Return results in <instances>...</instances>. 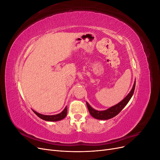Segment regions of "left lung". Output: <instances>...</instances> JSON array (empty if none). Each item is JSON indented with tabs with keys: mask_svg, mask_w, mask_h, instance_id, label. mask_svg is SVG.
<instances>
[{
	"mask_svg": "<svg viewBox=\"0 0 160 160\" xmlns=\"http://www.w3.org/2000/svg\"><path fill=\"white\" fill-rule=\"evenodd\" d=\"M135 87V81L133 84L132 90H131L129 94L125 97L122 101H120L119 103L108 109L107 110H104V111L95 110L93 108H92L88 102H86L87 106H88V110L89 111V113L91 114L92 117H93L97 119L106 120V119L113 118V117H115V116L117 115L120 111L125 108V106L128 103L130 99L132 98V97L134 93Z\"/></svg>",
	"mask_w": 160,
	"mask_h": 160,
	"instance_id": "8db88e82",
	"label": "left lung"
}]
</instances>
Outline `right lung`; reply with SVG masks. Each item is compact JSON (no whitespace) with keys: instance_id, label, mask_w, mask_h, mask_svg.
Instances as JSON below:
<instances>
[{"instance_id":"add662e5","label":"right lung","mask_w":160,"mask_h":160,"mask_svg":"<svg viewBox=\"0 0 160 160\" xmlns=\"http://www.w3.org/2000/svg\"><path fill=\"white\" fill-rule=\"evenodd\" d=\"M33 111V112L35 113L38 118H40L41 119L45 120V121H48V122H57V121H60L62 119H64L66 115H67V106L65 107V108L64 109V110L62 111L61 113L57 114V115H42L41 113H37V111Z\"/></svg>"}]
</instances>
